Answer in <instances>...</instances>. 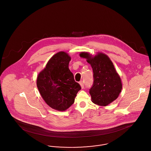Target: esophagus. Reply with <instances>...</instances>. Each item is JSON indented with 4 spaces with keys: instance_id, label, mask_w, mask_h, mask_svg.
Masks as SVG:
<instances>
[{
    "instance_id": "34e87169",
    "label": "esophagus",
    "mask_w": 151,
    "mask_h": 151,
    "mask_svg": "<svg viewBox=\"0 0 151 151\" xmlns=\"http://www.w3.org/2000/svg\"><path fill=\"white\" fill-rule=\"evenodd\" d=\"M79 84L80 85V86H81L82 89H83V88H84V83H83V81H80L79 82Z\"/></svg>"
}]
</instances>
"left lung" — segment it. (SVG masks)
<instances>
[{
    "label": "left lung",
    "mask_w": 151,
    "mask_h": 151,
    "mask_svg": "<svg viewBox=\"0 0 151 151\" xmlns=\"http://www.w3.org/2000/svg\"><path fill=\"white\" fill-rule=\"evenodd\" d=\"M80 57L86 59L93 72V84L89 90L94 104L106 106L115 100L122 89L121 79L107 55L99 52L92 55L81 52Z\"/></svg>",
    "instance_id": "1"
}]
</instances>
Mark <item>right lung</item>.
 <instances>
[{
    "instance_id": "right-lung-1",
    "label": "right lung",
    "mask_w": 151,
    "mask_h": 151,
    "mask_svg": "<svg viewBox=\"0 0 151 151\" xmlns=\"http://www.w3.org/2000/svg\"><path fill=\"white\" fill-rule=\"evenodd\" d=\"M71 59L65 51L58 52L49 59L37 78V86L43 100L60 111L72 105L81 89L68 68Z\"/></svg>"
}]
</instances>
